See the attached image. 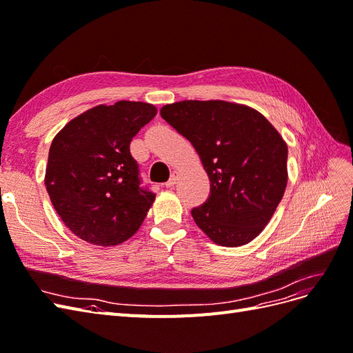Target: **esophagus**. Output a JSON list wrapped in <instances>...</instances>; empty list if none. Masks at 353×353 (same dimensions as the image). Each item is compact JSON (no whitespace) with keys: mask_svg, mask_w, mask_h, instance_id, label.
Returning a JSON list of instances; mask_svg holds the SVG:
<instances>
[{"mask_svg":"<svg viewBox=\"0 0 353 353\" xmlns=\"http://www.w3.org/2000/svg\"><path fill=\"white\" fill-rule=\"evenodd\" d=\"M176 179H178V172H176V170H174V172L170 174V178H169L168 183L165 184V187H168V188L174 187V185H175V183H176Z\"/></svg>","mask_w":353,"mask_h":353,"instance_id":"1","label":"esophagus"}]
</instances>
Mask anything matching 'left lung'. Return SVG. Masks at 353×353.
Returning a JSON list of instances; mask_svg holds the SVG:
<instances>
[{
    "instance_id": "obj_1",
    "label": "left lung",
    "mask_w": 353,
    "mask_h": 353,
    "mask_svg": "<svg viewBox=\"0 0 353 353\" xmlns=\"http://www.w3.org/2000/svg\"><path fill=\"white\" fill-rule=\"evenodd\" d=\"M160 116L193 144L210 181L191 216L206 236L236 248L258 237L287 185V144L259 112L210 100L166 104Z\"/></svg>"
}]
</instances>
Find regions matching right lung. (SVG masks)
I'll use <instances>...</instances> for the list:
<instances>
[{
    "instance_id": "add662e5",
    "label": "right lung",
    "mask_w": 353,
    "mask_h": 353,
    "mask_svg": "<svg viewBox=\"0 0 353 353\" xmlns=\"http://www.w3.org/2000/svg\"><path fill=\"white\" fill-rule=\"evenodd\" d=\"M156 113L153 104L140 101L101 104L54 137L46 187L74 236L95 245H116L140 228L156 194L141 185L130 144Z\"/></svg>"
}]
</instances>
